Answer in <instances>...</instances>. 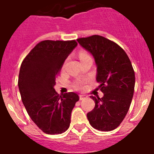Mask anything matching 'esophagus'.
<instances>
[{
  "mask_svg": "<svg viewBox=\"0 0 154 154\" xmlns=\"http://www.w3.org/2000/svg\"><path fill=\"white\" fill-rule=\"evenodd\" d=\"M87 97V96H85V95H79V99L80 100H82V99H85V98Z\"/></svg>",
  "mask_w": 154,
  "mask_h": 154,
  "instance_id": "34e87169",
  "label": "esophagus"
}]
</instances>
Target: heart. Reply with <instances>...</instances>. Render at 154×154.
<instances>
[{"label":"heart","instance_id":"b5f03b06","mask_svg":"<svg viewBox=\"0 0 154 154\" xmlns=\"http://www.w3.org/2000/svg\"><path fill=\"white\" fill-rule=\"evenodd\" d=\"M86 56H89V55H87V54H85V53L82 52L79 55V58H84V57H86ZM75 85L76 89H81L83 88V83H82V82H76Z\"/></svg>","mask_w":154,"mask_h":154}]
</instances>
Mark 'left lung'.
Here are the masks:
<instances>
[{"mask_svg":"<svg viewBox=\"0 0 154 154\" xmlns=\"http://www.w3.org/2000/svg\"><path fill=\"white\" fill-rule=\"evenodd\" d=\"M79 44L93 56L96 81L103 92L102 98L91 96L95 107L87 113L93 128L111 131L118 127L130 109L135 87V73L124 50L103 36L92 35L77 39Z\"/></svg>","mask_w":154,"mask_h":154,"instance_id":"left-lung-1","label":"left lung"}]
</instances>
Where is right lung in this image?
Returning a JSON list of instances; mask_svg holds the SVG:
<instances>
[{
  "mask_svg": "<svg viewBox=\"0 0 154 154\" xmlns=\"http://www.w3.org/2000/svg\"><path fill=\"white\" fill-rule=\"evenodd\" d=\"M77 46L73 41L41 42L25 57L20 68L18 88L28 115L48 134H61L70 126L78 94H61L54 86L65 59Z\"/></svg>",
  "mask_w": 154,
  "mask_h": 154,
  "instance_id": "obj_1",
  "label": "right lung"
}]
</instances>
